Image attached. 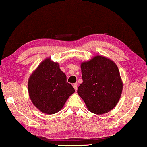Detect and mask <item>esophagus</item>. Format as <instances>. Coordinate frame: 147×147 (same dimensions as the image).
Returning a JSON list of instances; mask_svg holds the SVG:
<instances>
[{
	"label": "esophagus",
	"mask_w": 147,
	"mask_h": 147,
	"mask_svg": "<svg viewBox=\"0 0 147 147\" xmlns=\"http://www.w3.org/2000/svg\"><path fill=\"white\" fill-rule=\"evenodd\" d=\"M73 87H74V88L75 89V90L77 91V85L76 84H75L73 85Z\"/></svg>",
	"instance_id": "obj_1"
}]
</instances>
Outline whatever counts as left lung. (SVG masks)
I'll use <instances>...</instances> for the list:
<instances>
[{"label": "left lung", "instance_id": "obj_1", "mask_svg": "<svg viewBox=\"0 0 147 147\" xmlns=\"http://www.w3.org/2000/svg\"><path fill=\"white\" fill-rule=\"evenodd\" d=\"M83 82L78 88V95L88 110L102 115L112 110L119 102L123 90L118 67L113 60L95 55L81 63Z\"/></svg>", "mask_w": 147, "mask_h": 147}]
</instances>
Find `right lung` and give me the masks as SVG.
Segmentation results:
<instances>
[{
	"mask_svg": "<svg viewBox=\"0 0 147 147\" xmlns=\"http://www.w3.org/2000/svg\"><path fill=\"white\" fill-rule=\"evenodd\" d=\"M28 92L32 102L41 112L51 115L59 112L75 92L67 82L66 75L58 62L51 57L39 64L28 80Z\"/></svg>",
	"mask_w": 147,
	"mask_h": 147,
	"instance_id": "1",
	"label": "right lung"
}]
</instances>
